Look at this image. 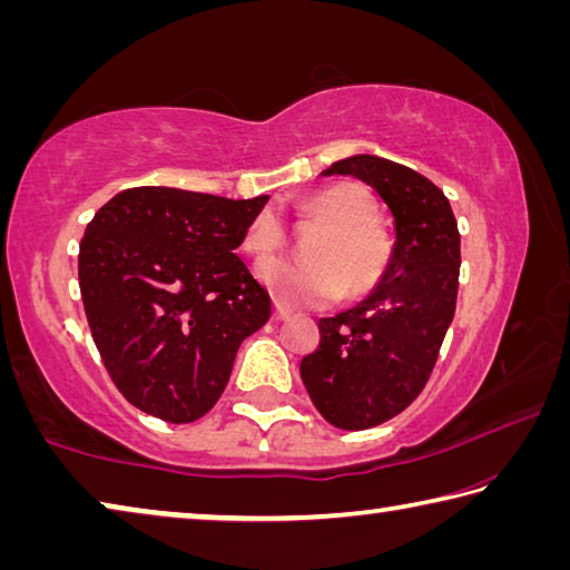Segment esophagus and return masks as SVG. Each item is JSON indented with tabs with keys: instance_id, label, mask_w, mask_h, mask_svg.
<instances>
[{
	"instance_id": "1",
	"label": "esophagus",
	"mask_w": 570,
	"mask_h": 570,
	"mask_svg": "<svg viewBox=\"0 0 570 570\" xmlns=\"http://www.w3.org/2000/svg\"><path fill=\"white\" fill-rule=\"evenodd\" d=\"M288 314H292V312H288V306H284L282 302H274V316H272L274 322H284V320H288Z\"/></svg>"
}]
</instances>
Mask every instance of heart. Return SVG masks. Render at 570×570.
Wrapping results in <instances>:
<instances>
[{"label":"heart","mask_w":570,"mask_h":570,"mask_svg":"<svg viewBox=\"0 0 570 570\" xmlns=\"http://www.w3.org/2000/svg\"><path fill=\"white\" fill-rule=\"evenodd\" d=\"M298 214L322 226L308 244L312 262H266L258 278L274 296L294 306H326L342 292L362 296L380 284L392 258L387 230L374 218V204L356 183H334L298 204ZM284 246V226L272 210L250 220L240 248L256 262Z\"/></svg>","instance_id":"heart-1"}]
</instances>
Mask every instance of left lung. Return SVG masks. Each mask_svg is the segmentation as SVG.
Wrapping results in <instances>:
<instances>
[{"instance_id": "obj_1", "label": "left lung", "mask_w": 570, "mask_h": 570, "mask_svg": "<svg viewBox=\"0 0 570 570\" xmlns=\"http://www.w3.org/2000/svg\"><path fill=\"white\" fill-rule=\"evenodd\" d=\"M322 176H354L394 218L392 258L360 304L320 320V346L302 380L322 417L370 430L417 400L455 316L460 234L450 200L417 170L380 156L332 163Z\"/></svg>"}]
</instances>
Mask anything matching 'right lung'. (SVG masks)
<instances>
[{
  "label": "right lung",
  "mask_w": 570,
  "mask_h": 570,
  "mask_svg": "<svg viewBox=\"0 0 570 570\" xmlns=\"http://www.w3.org/2000/svg\"><path fill=\"white\" fill-rule=\"evenodd\" d=\"M266 200L142 186L85 228V316L110 380L138 410L173 424L204 417L240 342L268 322L272 298L234 254Z\"/></svg>",
  "instance_id": "add662e5"
}]
</instances>
